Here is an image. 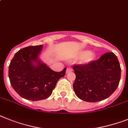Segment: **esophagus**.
<instances>
[{
  "label": "esophagus",
  "instance_id": "obj_1",
  "mask_svg": "<svg viewBox=\"0 0 128 128\" xmlns=\"http://www.w3.org/2000/svg\"><path fill=\"white\" fill-rule=\"evenodd\" d=\"M73 71V69L72 68H68L67 70H66V74H68V73L72 72Z\"/></svg>",
  "mask_w": 128,
  "mask_h": 128
}]
</instances>
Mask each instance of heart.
<instances>
[{"label": "heart", "mask_w": 128, "mask_h": 128, "mask_svg": "<svg viewBox=\"0 0 128 128\" xmlns=\"http://www.w3.org/2000/svg\"><path fill=\"white\" fill-rule=\"evenodd\" d=\"M96 55L94 52L92 51H86V52H80L78 55L76 57V58H82V62L84 63H89V62H92V60H94V59L95 58Z\"/></svg>", "instance_id": "b5f03b06"}]
</instances>
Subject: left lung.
<instances>
[{
  "instance_id": "obj_1",
  "label": "left lung",
  "mask_w": 128,
  "mask_h": 128,
  "mask_svg": "<svg viewBox=\"0 0 128 128\" xmlns=\"http://www.w3.org/2000/svg\"><path fill=\"white\" fill-rule=\"evenodd\" d=\"M74 92L80 100L97 102L109 98L120 80L121 68L116 56L106 52L98 60L85 64H76Z\"/></svg>"
}]
</instances>
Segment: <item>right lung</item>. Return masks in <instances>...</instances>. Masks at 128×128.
<instances>
[{"instance_id": "right-lung-1", "label": "right lung", "mask_w": 128, "mask_h": 128, "mask_svg": "<svg viewBox=\"0 0 128 128\" xmlns=\"http://www.w3.org/2000/svg\"><path fill=\"white\" fill-rule=\"evenodd\" d=\"M42 49L40 45L20 49L10 64L8 76L11 85L20 96L28 100L49 98L58 79L66 74V68L56 72L40 62L38 55Z\"/></svg>"}]
</instances>
